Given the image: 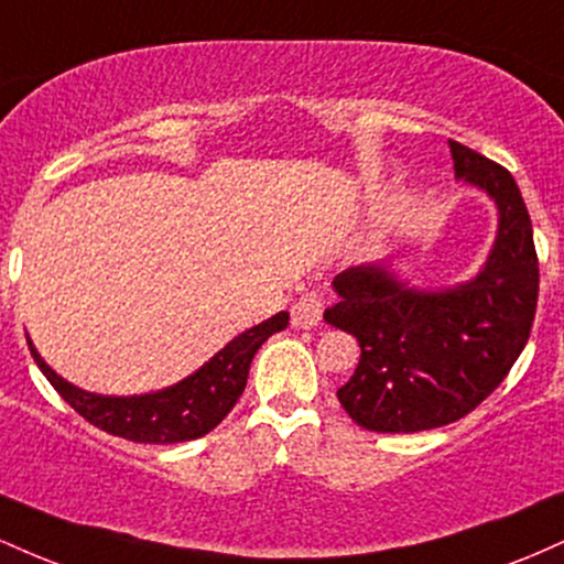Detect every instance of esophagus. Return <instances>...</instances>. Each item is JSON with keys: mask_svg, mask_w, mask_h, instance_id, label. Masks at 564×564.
Listing matches in <instances>:
<instances>
[{"mask_svg": "<svg viewBox=\"0 0 564 564\" xmlns=\"http://www.w3.org/2000/svg\"><path fill=\"white\" fill-rule=\"evenodd\" d=\"M323 310H326V300H323L318 291H310V294H304L302 300L291 307V323H294L296 328L321 326Z\"/></svg>", "mask_w": 564, "mask_h": 564, "instance_id": "obj_1", "label": "esophagus"}]
</instances>
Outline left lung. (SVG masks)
<instances>
[{"label":"left lung","mask_w":564,"mask_h":564,"mask_svg":"<svg viewBox=\"0 0 564 564\" xmlns=\"http://www.w3.org/2000/svg\"><path fill=\"white\" fill-rule=\"evenodd\" d=\"M464 185L496 204L488 260L475 278L419 289L390 262L347 268L339 302L323 313L352 334L360 360L336 398L371 432H424L458 422L501 384L528 345L539 302L533 225L514 177L462 142H448Z\"/></svg>","instance_id":"obj_1"}]
</instances>
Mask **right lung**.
<instances>
[{"mask_svg":"<svg viewBox=\"0 0 564 564\" xmlns=\"http://www.w3.org/2000/svg\"><path fill=\"white\" fill-rule=\"evenodd\" d=\"M289 326V313H275L273 318L262 321L260 326L246 328L236 339H230L215 358L206 360L191 377L180 379L177 384L145 394H100L87 392L70 384L61 373L44 364L34 341L29 339V349L36 366L47 377L66 403L79 416L95 424L108 435L134 440V443L170 445L187 443V440L204 437L223 422L243 394L249 366L257 349L275 332Z\"/></svg>","mask_w":564,"mask_h":564,"instance_id":"right-lung-1","label":"right lung"}]
</instances>
